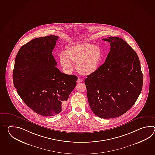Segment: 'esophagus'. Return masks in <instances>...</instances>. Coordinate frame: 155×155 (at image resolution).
Masks as SVG:
<instances>
[{"instance_id":"esophagus-1","label":"esophagus","mask_w":155,"mask_h":155,"mask_svg":"<svg viewBox=\"0 0 155 155\" xmlns=\"http://www.w3.org/2000/svg\"><path fill=\"white\" fill-rule=\"evenodd\" d=\"M82 80H82V79H81V78H79V79H78V80H77V82H78V83H79V82H82Z\"/></svg>"}]
</instances>
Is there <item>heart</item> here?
<instances>
[{"instance_id": "heart-1", "label": "heart", "mask_w": 155, "mask_h": 155, "mask_svg": "<svg viewBox=\"0 0 155 155\" xmlns=\"http://www.w3.org/2000/svg\"><path fill=\"white\" fill-rule=\"evenodd\" d=\"M103 59L101 49L89 43H81L69 46L65 53L60 54L59 61L63 69L70 73L73 70L72 63H76V69L80 74L89 75L96 73Z\"/></svg>"}]
</instances>
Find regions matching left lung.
<instances>
[{
	"instance_id": "obj_1",
	"label": "left lung",
	"mask_w": 155,
	"mask_h": 155,
	"mask_svg": "<svg viewBox=\"0 0 155 155\" xmlns=\"http://www.w3.org/2000/svg\"><path fill=\"white\" fill-rule=\"evenodd\" d=\"M110 51L99 70L85 84L89 105L102 119L117 117L129 111L141 92L143 75L137 54L124 40L110 36Z\"/></svg>"
}]
</instances>
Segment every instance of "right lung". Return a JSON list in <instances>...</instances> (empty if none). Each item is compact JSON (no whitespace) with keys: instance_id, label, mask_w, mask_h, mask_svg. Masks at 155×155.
Here are the masks:
<instances>
[{"instance_id":"add662e5","label":"right lung","mask_w":155,"mask_h":155,"mask_svg":"<svg viewBox=\"0 0 155 155\" xmlns=\"http://www.w3.org/2000/svg\"><path fill=\"white\" fill-rule=\"evenodd\" d=\"M59 37L51 35L31 40L15 58L14 85L21 99L38 114L53 116L64 108L78 77L61 73L53 50Z\"/></svg>"}]
</instances>
